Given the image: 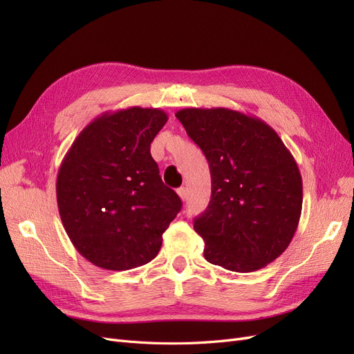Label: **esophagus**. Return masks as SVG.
<instances>
[{"label": "esophagus", "instance_id": "34e87169", "mask_svg": "<svg viewBox=\"0 0 354 354\" xmlns=\"http://www.w3.org/2000/svg\"><path fill=\"white\" fill-rule=\"evenodd\" d=\"M177 194H178V196H180L181 201H186V199H187V189H186V187L177 189Z\"/></svg>", "mask_w": 354, "mask_h": 354}]
</instances>
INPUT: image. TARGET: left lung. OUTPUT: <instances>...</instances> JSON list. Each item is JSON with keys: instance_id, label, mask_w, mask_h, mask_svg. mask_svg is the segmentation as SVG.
<instances>
[{"instance_id": "8db88e82", "label": "left lung", "mask_w": 354, "mask_h": 354, "mask_svg": "<svg viewBox=\"0 0 354 354\" xmlns=\"http://www.w3.org/2000/svg\"><path fill=\"white\" fill-rule=\"evenodd\" d=\"M205 155L211 199L194 221L207 261L238 273L263 269L291 243L303 180L281 137L259 118L227 108L176 113Z\"/></svg>"}]
</instances>
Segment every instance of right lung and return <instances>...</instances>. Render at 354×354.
Instances as JSON below:
<instances>
[{
	"label": "right lung",
	"mask_w": 354,
	"mask_h": 354,
	"mask_svg": "<svg viewBox=\"0 0 354 354\" xmlns=\"http://www.w3.org/2000/svg\"><path fill=\"white\" fill-rule=\"evenodd\" d=\"M168 115L153 108L104 112L75 138L59 168V214L71 242L94 266L130 270L152 261L181 209L151 155Z\"/></svg>",
	"instance_id": "add662e5"
}]
</instances>
